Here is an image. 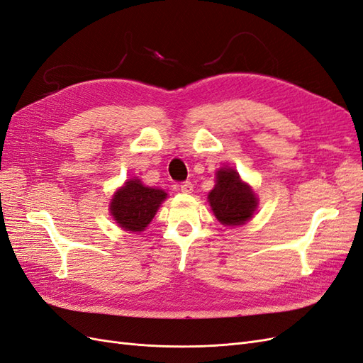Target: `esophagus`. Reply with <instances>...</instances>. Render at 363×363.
<instances>
[{
	"instance_id": "1",
	"label": "esophagus",
	"mask_w": 363,
	"mask_h": 363,
	"mask_svg": "<svg viewBox=\"0 0 363 363\" xmlns=\"http://www.w3.org/2000/svg\"><path fill=\"white\" fill-rule=\"evenodd\" d=\"M180 191H182L183 194H192V191H194V184H192L191 182H184V183H182V184H180Z\"/></svg>"
}]
</instances>
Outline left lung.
<instances>
[{
	"label": "left lung",
	"mask_w": 363,
	"mask_h": 363,
	"mask_svg": "<svg viewBox=\"0 0 363 363\" xmlns=\"http://www.w3.org/2000/svg\"><path fill=\"white\" fill-rule=\"evenodd\" d=\"M207 200L218 221L230 227L250 221L259 204L255 191L232 168L218 169L216 184Z\"/></svg>",
	"instance_id": "1"
}]
</instances>
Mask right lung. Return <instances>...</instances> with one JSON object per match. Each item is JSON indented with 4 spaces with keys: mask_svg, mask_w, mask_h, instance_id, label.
I'll return each instance as SVG.
<instances>
[{
    "mask_svg": "<svg viewBox=\"0 0 363 363\" xmlns=\"http://www.w3.org/2000/svg\"><path fill=\"white\" fill-rule=\"evenodd\" d=\"M167 192L148 188L139 179H131L118 189L111 201V215L125 232H144L167 199Z\"/></svg>",
    "mask_w": 363,
    "mask_h": 363,
    "instance_id": "add662e5",
    "label": "right lung"
}]
</instances>
